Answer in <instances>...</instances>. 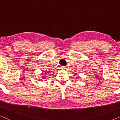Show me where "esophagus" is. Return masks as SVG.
I'll return each mask as SVG.
<instances>
[{"mask_svg": "<svg viewBox=\"0 0 120 120\" xmlns=\"http://www.w3.org/2000/svg\"><path fill=\"white\" fill-rule=\"evenodd\" d=\"M61 69H63V70H64V69H66V67H64V66L61 67Z\"/></svg>", "mask_w": 120, "mask_h": 120, "instance_id": "obj_1", "label": "esophagus"}]
</instances>
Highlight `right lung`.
<instances>
[{"mask_svg":"<svg viewBox=\"0 0 120 120\" xmlns=\"http://www.w3.org/2000/svg\"><path fill=\"white\" fill-rule=\"evenodd\" d=\"M42 78L43 79H45V76H42Z\"/></svg>","mask_w":120,"mask_h":120,"instance_id":"obj_1","label":"right lung"}]
</instances>
